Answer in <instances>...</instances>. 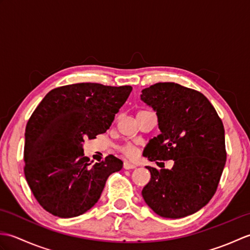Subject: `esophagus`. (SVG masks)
<instances>
[{
  "label": "esophagus",
  "instance_id": "1",
  "mask_svg": "<svg viewBox=\"0 0 250 250\" xmlns=\"http://www.w3.org/2000/svg\"><path fill=\"white\" fill-rule=\"evenodd\" d=\"M136 167V166L135 164H133V163H131V162H128V161H125V163H124V168H125V169H130V168H135Z\"/></svg>",
  "mask_w": 250,
  "mask_h": 250
}]
</instances>
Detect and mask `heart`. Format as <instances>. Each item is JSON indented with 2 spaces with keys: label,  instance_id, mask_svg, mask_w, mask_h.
I'll return each instance as SVG.
<instances>
[{
  "label": "heart",
  "instance_id": "b5f03b06",
  "mask_svg": "<svg viewBox=\"0 0 250 250\" xmlns=\"http://www.w3.org/2000/svg\"><path fill=\"white\" fill-rule=\"evenodd\" d=\"M122 151H124L125 155L126 157H129V158H135L136 157V153H137L136 148L133 147V146H131V145L125 146L124 148H122Z\"/></svg>",
  "mask_w": 250,
  "mask_h": 250
}]
</instances>
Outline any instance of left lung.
<instances>
[{
  "instance_id": "left-lung-1",
  "label": "left lung",
  "mask_w": 250,
  "mask_h": 250,
  "mask_svg": "<svg viewBox=\"0 0 250 250\" xmlns=\"http://www.w3.org/2000/svg\"><path fill=\"white\" fill-rule=\"evenodd\" d=\"M141 100L156 111L161 132L148 142L143 156L174 161L171 169L146 167L151 178L143 198L164 218L192 215L213 198L224 171L222 121L205 95L175 83L143 89Z\"/></svg>"
}]
</instances>
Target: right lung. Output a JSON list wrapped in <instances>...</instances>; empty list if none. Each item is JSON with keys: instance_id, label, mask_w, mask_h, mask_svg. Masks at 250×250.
<instances>
[{"instance_id": "add662e5", "label": "right lung", "mask_w": 250, "mask_h": 250, "mask_svg": "<svg viewBox=\"0 0 250 250\" xmlns=\"http://www.w3.org/2000/svg\"><path fill=\"white\" fill-rule=\"evenodd\" d=\"M131 91V86L67 84L47 93L32 114L24 134V175L48 213L60 218L86 213L109 175L122 168L113 155L91 167L83 143L109 129Z\"/></svg>"}]
</instances>
